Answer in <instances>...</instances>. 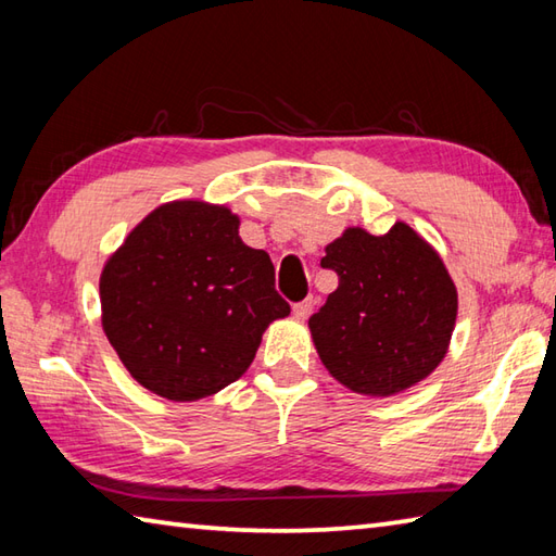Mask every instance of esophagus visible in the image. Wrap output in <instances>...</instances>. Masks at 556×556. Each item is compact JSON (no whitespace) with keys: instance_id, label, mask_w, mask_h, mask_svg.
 Segmentation results:
<instances>
[{"instance_id":"34e87169","label":"esophagus","mask_w":556,"mask_h":556,"mask_svg":"<svg viewBox=\"0 0 556 556\" xmlns=\"http://www.w3.org/2000/svg\"><path fill=\"white\" fill-rule=\"evenodd\" d=\"M313 305H315L313 299H305L301 303H293V317H296V320H305V317L313 313Z\"/></svg>"}]
</instances>
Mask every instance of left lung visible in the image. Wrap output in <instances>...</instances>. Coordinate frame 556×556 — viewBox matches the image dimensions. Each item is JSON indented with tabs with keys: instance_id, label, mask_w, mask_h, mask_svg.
<instances>
[{
	"instance_id": "obj_1",
	"label": "left lung",
	"mask_w": 556,
	"mask_h": 556,
	"mask_svg": "<svg viewBox=\"0 0 556 556\" xmlns=\"http://www.w3.org/2000/svg\"><path fill=\"white\" fill-rule=\"evenodd\" d=\"M325 253L339 287L308 327L329 375L365 396L425 380L446 356L458 311L440 253L406 222L384 236L349 227Z\"/></svg>"
}]
</instances>
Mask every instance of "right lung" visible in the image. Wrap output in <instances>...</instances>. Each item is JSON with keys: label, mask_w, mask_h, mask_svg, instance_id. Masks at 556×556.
Masks as SVG:
<instances>
[{"label": "right lung", "mask_w": 556, "mask_h": 556, "mask_svg": "<svg viewBox=\"0 0 556 556\" xmlns=\"http://www.w3.org/2000/svg\"><path fill=\"white\" fill-rule=\"evenodd\" d=\"M239 224L224 205L174 200L104 263L102 329L152 394H217L248 370L269 323L291 313L269 255L241 241Z\"/></svg>", "instance_id": "add662e5"}]
</instances>
